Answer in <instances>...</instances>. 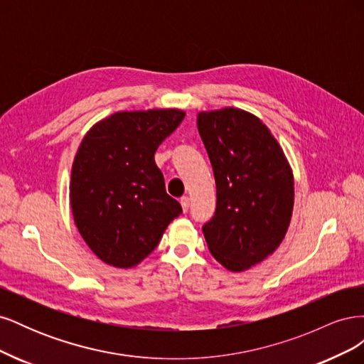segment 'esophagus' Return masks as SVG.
I'll return each mask as SVG.
<instances>
[{
  "label": "esophagus",
  "instance_id": "esophagus-1",
  "mask_svg": "<svg viewBox=\"0 0 364 364\" xmlns=\"http://www.w3.org/2000/svg\"><path fill=\"white\" fill-rule=\"evenodd\" d=\"M181 205H182L183 213L188 211V208H190V199H188V197H186V196L181 197Z\"/></svg>",
  "mask_w": 364,
  "mask_h": 364
}]
</instances>
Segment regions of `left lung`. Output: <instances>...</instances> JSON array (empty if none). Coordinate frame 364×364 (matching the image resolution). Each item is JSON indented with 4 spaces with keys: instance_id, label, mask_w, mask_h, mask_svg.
Returning a JSON list of instances; mask_svg holds the SVG:
<instances>
[{
    "instance_id": "obj_1",
    "label": "left lung",
    "mask_w": 364,
    "mask_h": 364,
    "mask_svg": "<svg viewBox=\"0 0 364 364\" xmlns=\"http://www.w3.org/2000/svg\"><path fill=\"white\" fill-rule=\"evenodd\" d=\"M197 129L211 161L217 208L202 226L213 257L243 272L278 249L290 225L293 173L262 121L226 107L200 112Z\"/></svg>"
}]
</instances>
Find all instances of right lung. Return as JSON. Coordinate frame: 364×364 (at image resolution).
<instances>
[{"label":"right lung","mask_w":364,"mask_h":364,"mask_svg":"<svg viewBox=\"0 0 364 364\" xmlns=\"http://www.w3.org/2000/svg\"><path fill=\"white\" fill-rule=\"evenodd\" d=\"M183 117L179 109L117 112L87 132L77 150L70 183L74 222L106 264L136 266L182 213L165 191L155 153Z\"/></svg>","instance_id":"obj_1"}]
</instances>
